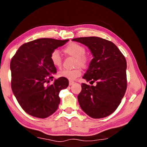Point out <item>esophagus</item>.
<instances>
[{
    "instance_id": "esophagus-1",
    "label": "esophagus",
    "mask_w": 147,
    "mask_h": 147,
    "mask_svg": "<svg viewBox=\"0 0 147 147\" xmlns=\"http://www.w3.org/2000/svg\"><path fill=\"white\" fill-rule=\"evenodd\" d=\"M74 83V81H72V80H69V86H71V85H73V84Z\"/></svg>"
}]
</instances>
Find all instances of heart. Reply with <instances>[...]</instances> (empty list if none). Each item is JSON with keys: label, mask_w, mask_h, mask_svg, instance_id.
Returning a JSON list of instances; mask_svg holds the SVG:
<instances>
[{"label": "heart", "mask_w": 147, "mask_h": 147, "mask_svg": "<svg viewBox=\"0 0 147 147\" xmlns=\"http://www.w3.org/2000/svg\"><path fill=\"white\" fill-rule=\"evenodd\" d=\"M63 52L66 55L75 58L74 66L76 67L72 70L64 69V70L59 71L58 73V76L61 78H67L69 80H73L82 74V69L79 66L83 69H86L88 67L89 58L86 54V47L82 45L76 43V42H71L64 47ZM50 59H51L52 64L55 67H61L62 58L58 51L52 52L51 56H50Z\"/></svg>", "instance_id": "obj_1"}]
</instances>
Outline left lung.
Returning <instances> with one entry per match:
<instances>
[{
	"instance_id": "1",
	"label": "left lung",
	"mask_w": 147,
	"mask_h": 147,
	"mask_svg": "<svg viewBox=\"0 0 147 147\" xmlns=\"http://www.w3.org/2000/svg\"><path fill=\"white\" fill-rule=\"evenodd\" d=\"M72 40L88 46L94 56L83 78L96 85L82 84L80 106L91 118L106 117L118 108L127 88L125 57L113 43L98 37Z\"/></svg>"
}]
</instances>
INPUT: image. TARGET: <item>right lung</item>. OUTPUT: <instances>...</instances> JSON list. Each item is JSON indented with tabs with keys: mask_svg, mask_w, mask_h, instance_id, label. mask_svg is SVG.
Wrapping results in <instances>:
<instances>
[{
	"mask_svg": "<svg viewBox=\"0 0 147 147\" xmlns=\"http://www.w3.org/2000/svg\"><path fill=\"white\" fill-rule=\"evenodd\" d=\"M69 39L41 38L25 43L19 47L10 62L12 91L23 110L38 118H47L58 109L59 93L67 88L69 80L59 78L54 84L53 74L56 68L50 56Z\"/></svg>",
	"mask_w": 147,
	"mask_h": 147,
	"instance_id": "obj_1",
	"label": "right lung"
}]
</instances>
